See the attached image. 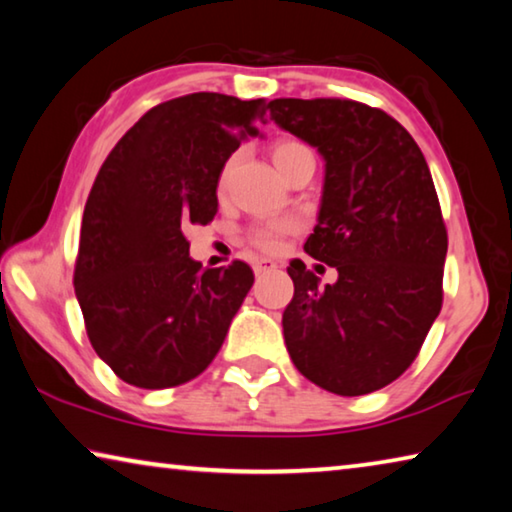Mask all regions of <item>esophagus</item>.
Wrapping results in <instances>:
<instances>
[{"label":"esophagus","mask_w":512,"mask_h":512,"mask_svg":"<svg viewBox=\"0 0 512 512\" xmlns=\"http://www.w3.org/2000/svg\"><path fill=\"white\" fill-rule=\"evenodd\" d=\"M253 268H255L257 275H266V273L277 271V264L273 262V259H257Z\"/></svg>","instance_id":"34e87169"}]
</instances>
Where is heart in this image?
<instances>
[{
    "mask_svg": "<svg viewBox=\"0 0 512 512\" xmlns=\"http://www.w3.org/2000/svg\"><path fill=\"white\" fill-rule=\"evenodd\" d=\"M307 153H311V151L305 144L293 142V140H282L273 146V162H275L277 171L284 173L293 162L300 158V155H307ZM225 173H223L221 183H225ZM291 230H293L291 221H271V223H262V225H257V228H253V232H250V239H253V244L257 248L266 250V253H273V250H277V246H280L282 235H287V232H291Z\"/></svg>",
    "mask_w": 512,
    "mask_h": 512,
    "instance_id": "obj_1",
    "label": "heart"
}]
</instances>
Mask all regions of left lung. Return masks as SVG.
Listing matches in <instances>:
<instances>
[{"mask_svg":"<svg viewBox=\"0 0 512 512\" xmlns=\"http://www.w3.org/2000/svg\"><path fill=\"white\" fill-rule=\"evenodd\" d=\"M268 117L318 149L325 183L305 250L339 280L320 287L300 259L284 343L302 375L354 397L395 381L443 307L447 230L427 160L384 110L348 99H273Z\"/></svg>","mask_w":512,"mask_h":512,"instance_id":"obj_1","label":"left lung"}]
</instances>
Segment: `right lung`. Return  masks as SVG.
<instances>
[{"label":"right lung","instance_id":"obj_1","mask_svg":"<svg viewBox=\"0 0 512 512\" xmlns=\"http://www.w3.org/2000/svg\"><path fill=\"white\" fill-rule=\"evenodd\" d=\"M266 108L219 92L164 101L101 164L74 291L94 352L126 384L158 391L201 375L253 287L244 262H194L185 228L214 219L225 162L259 135Z\"/></svg>","mask_w":512,"mask_h":512}]
</instances>
